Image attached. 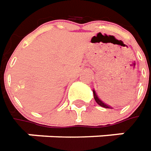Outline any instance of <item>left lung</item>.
Segmentation results:
<instances>
[{
	"instance_id": "8db88e82",
	"label": "left lung",
	"mask_w": 151,
	"mask_h": 151,
	"mask_svg": "<svg viewBox=\"0 0 151 151\" xmlns=\"http://www.w3.org/2000/svg\"><path fill=\"white\" fill-rule=\"evenodd\" d=\"M119 88H120V90H121L120 92H124L125 91V88H126V86L124 87V84H123V86H121ZM93 97H94V99H95V101L97 102V104H98L99 105H100L101 107H104V108H106V109H112L111 107H109V105L105 104L104 103H103V102H102L101 100H100V99L98 98L96 93H95V91H94V90H93Z\"/></svg>"
}]
</instances>
